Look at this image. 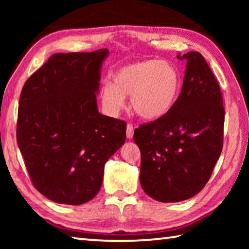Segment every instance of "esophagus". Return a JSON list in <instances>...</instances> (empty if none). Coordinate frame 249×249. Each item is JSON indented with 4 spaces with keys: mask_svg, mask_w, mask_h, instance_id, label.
I'll list each match as a JSON object with an SVG mask.
<instances>
[{
    "mask_svg": "<svg viewBox=\"0 0 249 249\" xmlns=\"http://www.w3.org/2000/svg\"><path fill=\"white\" fill-rule=\"evenodd\" d=\"M126 136H127L128 140H132L134 136V127L132 124H127V126H126Z\"/></svg>",
    "mask_w": 249,
    "mask_h": 249,
    "instance_id": "1",
    "label": "esophagus"
}]
</instances>
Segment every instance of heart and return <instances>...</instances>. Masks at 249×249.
<instances>
[{
	"instance_id": "heart-1",
	"label": "heart",
	"mask_w": 249,
	"mask_h": 249,
	"mask_svg": "<svg viewBox=\"0 0 249 249\" xmlns=\"http://www.w3.org/2000/svg\"><path fill=\"white\" fill-rule=\"evenodd\" d=\"M181 91V75L169 61L159 59L125 65L113 74V82H103L100 98L108 114L125 107L126 96L136 114L144 120H158L169 113Z\"/></svg>"
}]
</instances>
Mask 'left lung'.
I'll list each match as a JSON object with an SVG mask.
<instances>
[{
	"instance_id": "1",
	"label": "left lung",
	"mask_w": 249,
	"mask_h": 249,
	"mask_svg": "<svg viewBox=\"0 0 249 249\" xmlns=\"http://www.w3.org/2000/svg\"><path fill=\"white\" fill-rule=\"evenodd\" d=\"M182 89L168 114L134 132L140 147L142 190L159 202H180L208 182L223 147L220 87L200 53L190 52Z\"/></svg>"
}]
</instances>
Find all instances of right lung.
Segmentation results:
<instances>
[{"label":"right lung","mask_w":249,"mask_h":249,"mask_svg":"<svg viewBox=\"0 0 249 249\" xmlns=\"http://www.w3.org/2000/svg\"><path fill=\"white\" fill-rule=\"evenodd\" d=\"M108 49L54 53L25 82L18 144L33 184L56 203L98 195L104 166L126 140V123L102 115L96 95Z\"/></svg>","instance_id":"add662e5"}]
</instances>
